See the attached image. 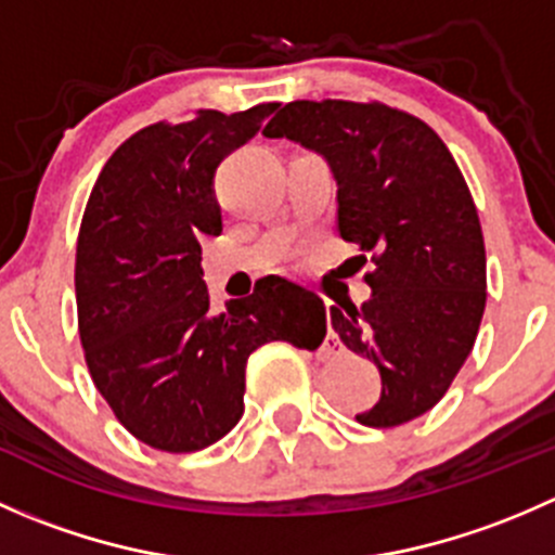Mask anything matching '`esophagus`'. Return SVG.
Listing matches in <instances>:
<instances>
[{
    "mask_svg": "<svg viewBox=\"0 0 555 555\" xmlns=\"http://www.w3.org/2000/svg\"><path fill=\"white\" fill-rule=\"evenodd\" d=\"M330 338H333V340H335V335H333V333H330Z\"/></svg>",
    "mask_w": 555,
    "mask_h": 555,
    "instance_id": "1",
    "label": "esophagus"
}]
</instances>
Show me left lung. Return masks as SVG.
<instances>
[{"instance_id": "8db88e82", "label": "left lung", "mask_w": 555, "mask_h": 555, "mask_svg": "<svg viewBox=\"0 0 555 555\" xmlns=\"http://www.w3.org/2000/svg\"><path fill=\"white\" fill-rule=\"evenodd\" d=\"M327 160L338 233L357 244L371 300L330 324L382 373V400L357 422L400 427L438 405L473 351L486 309L478 209L443 139L382 102H289L262 128Z\"/></svg>"}]
</instances>
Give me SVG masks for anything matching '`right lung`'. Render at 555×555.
<instances>
[{"label":"right lung","mask_w":555,"mask_h":555,"mask_svg":"<svg viewBox=\"0 0 555 555\" xmlns=\"http://www.w3.org/2000/svg\"><path fill=\"white\" fill-rule=\"evenodd\" d=\"M276 106L142 128L112 153L86 204L75 293L88 371L117 422L158 451H201L236 427L246 360L262 344L317 349L327 333L322 298L300 284L266 276L211 313L201 279L198 242L222 233L217 166Z\"/></svg>","instance_id":"1"}]
</instances>
